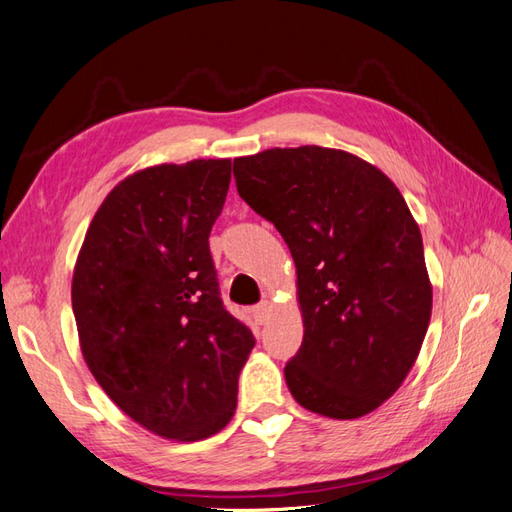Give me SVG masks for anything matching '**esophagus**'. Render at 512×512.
Listing matches in <instances>:
<instances>
[{
	"label": "esophagus",
	"mask_w": 512,
	"mask_h": 512,
	"mask_svg": "<svg viewBox=\"0 0 512 512\" xmlns=\"http://www.w3.org/2000/svg\"><path fill=\"white\" fill-rule=\"evenodd\" d=\"M270 314H273V303L270 301H262L259 306L253 308V317L259 325H264L270 319Z\"/></svg>",
	"instance_id": "esophagus-1"
}]
</instances>
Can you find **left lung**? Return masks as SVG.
<instances>
[{"instance_id": "8db88e82", "label": "left lung", "mask_w": 512, "mask_h": 512, "mask_svg": "<svg viewBox=\"0 0 512 512\" xmlns=\"http://www.w3.org/2000/svg\"><path fill=\"white\" fill-rule=\"evenodd\" d=\"M237 193L295 259L303 341L286 363L301 407L361 418L394 394L431 319L420 228L383 171L341 149L235 158Z\"/></svg>"}]
</instances>
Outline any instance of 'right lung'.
Listing matches in <instances>:
<instances>
[{
	"instance_id": "1",
	"label": "right lung",
	"mask_w": 512,
	"mask_h": 512,
	"mask_svg": "<svg viewBox=\"0 0 512 512\" xmlns=\"http://www.w3.org/2000/svg\"><path fill=\"white\" fill-rule=\"evenodd\" d=\"M231 160L134 173L85 233L72 310L90 372L156 436L195 442L224 429L255 336L224 308L209 235Z\"/></svg>"
}]
</instances>
